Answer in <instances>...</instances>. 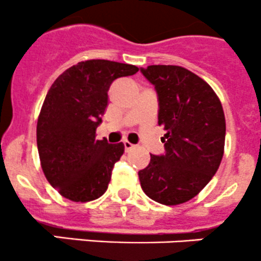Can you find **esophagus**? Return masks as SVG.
I'll list each match as a JSON object with an SVG mask.
<instances>
[{"label": "esophagus", "instance_id": "obj_1", "mask_svg": "<svg viewBox=\"0 0 261 261\" xmlns=\"http://www.w3.org/2000/svg\"><path fill=\"white\" fill-rule=\"evenodd\" d=\"M123 145H125L126 151H130V150H133L134 147H135V145H134V144H131L130 141H127V140L123 141Z\"/></svg>", "mask_w": 261, "mask_h": 261}]
</instances>
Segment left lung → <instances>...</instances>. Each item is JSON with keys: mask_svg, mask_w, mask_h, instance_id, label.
Wrapping results in <instances>:
<instances>
[{"mask_svg": "<svg viewBox=\"0 0 261 261\" xmlns=\"http://www.w3.org/2000/svg\"><path fill=\"white\" fill-rule=\"evenodd\" d=\"M141 72L159 97L165 155H150L139 179L152 201L177 206L196 197L217 172L225 150V114L212 87L191 70L149 65Z\"/></svg>", "mask_w": 261, "mask_h": 261, "instance_id": "obj_1", "label": "left lung"}]
</instances>
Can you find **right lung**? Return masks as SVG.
Here are the masks:
<instances>
[{
	"label": "right lung",
	"mask_w": 261,
	"mask_h": 261,
	"mask_svg": "<svg viewBox=\"0 0 261 261\" xmlns=\"http://www.w3.org/2000/svg\"><path fill=\"white\" fill-rule=\"evenodd\" d=\"M139 68L103 59L80 62L62 73L46 93L36 125L41 169L60 196L73 202L99 198L125 151L122 143L97 140L109 106V89Z\"/></svg>",
	"instance_id": "obj_1"
}]
</instances>
